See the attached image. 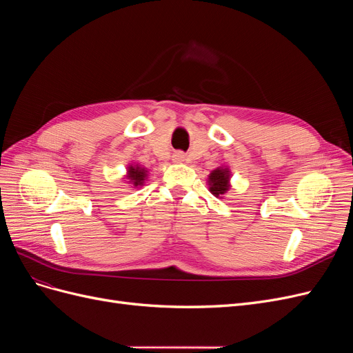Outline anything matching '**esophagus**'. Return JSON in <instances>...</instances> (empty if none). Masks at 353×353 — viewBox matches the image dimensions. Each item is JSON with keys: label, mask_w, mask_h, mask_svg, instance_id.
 <instances>
[{"label": "esophagus", "mask_w": 353, "mask_h": 353, "mask_svg": "<svg viewBox=\"0 0 353 353\" xmlns=\"http://www.w3.org/2000/svg\"><path fill=\"white\" fill-rule=\"evenodd\" d=\"M184 159H185V154H184L183 152H176V153H174V156H172V160H174V162H176V163L184 162Z\"/></svg>", "instance_id": "obj_1"}]
</instances>
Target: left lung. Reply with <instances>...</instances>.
I'll return each mask as SVG.
<instances>
[{
    "instance_id": "obj_1",
    "label": "left lung",
    "mask_w": 353,
    "mask_h": 353,
    "mask_svg": "<svg viewBox=\"0 0 353 353\" xmlns=\"http://www.w3.org/2000/svg\"><path fill=\"white\" fill-rule=\"evenodd\" d=\"M230 170L228 169H215L209 176V185H210V193L213 196H222L225 191L230 188Z\"/></svg>"
}]
</instances>
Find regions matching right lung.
Listing matches in <instances>:
<instances>
[{"label":"right lung","instance_id":"obj_1","mask_svg":"<svg viewBox=\"0 0 353 353\" xmlns=\"http://www.w3.org/2000/svg\"><path fill=\"white\" fill-rule=\"evenodd\" d=\"M128 178L131 179L134 187L141 185L145 178V170L141 169L140 166H130V170H128Z\"/></svg>","mask_w":353,"mask_h":353}]
</instances>
